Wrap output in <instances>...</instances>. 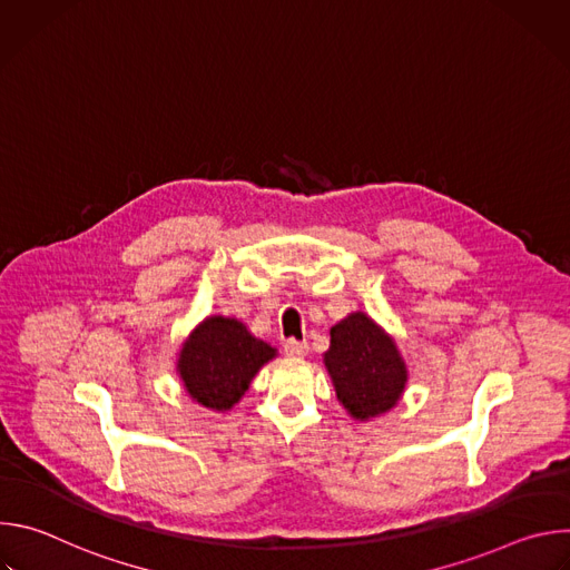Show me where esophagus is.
Here are the masks:
<instances>
[{
	"mask_svg": "<svg viewBox=\"0 0 570 570\" xmlns=\"http://www.w3.org/2000/svg\"><path fill=\"white\" fill-rule=\"evenodd\" d=\"M284 352H286V356H291V358H302V356L308 354V345H306L304 341H288V343L284 345Z\"/></svg>",
	"mask_w": 570,
	"mask_h": 570,
	"instance_id": "1",
	"label": "esophagus"
}]
</instances>
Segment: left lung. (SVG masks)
I'll return each mask as SVG.
<instances>
[{"mask_svg":"<svg viewBox=\"0 0 570 570\" xmlns=\"http://www.w3.org/2000/svg\"><path fill=\"white\" fill-rule=\"evenodd\" d=\"M324 352L336 399L356 422H372L390 413L409 383L396 341L363 311H354L332 327Z\"/></svg>","mask_w":570,"mask_h":570,"instance_id":"left-lung-1","label":"left lung"}]
</instances>
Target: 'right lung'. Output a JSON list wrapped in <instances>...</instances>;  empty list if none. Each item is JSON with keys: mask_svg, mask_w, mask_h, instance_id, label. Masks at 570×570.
Masks as SVG:
<instances>
[{"mask_svg": "<svg viewBox=\"0 0 570 570\" xmlns=\"http://www.w3.org/2000/svg\"><path fill=\"white\" fill-rule=\"evenodd\" d=\"M275 356L277 350L257 338L246 322L207 315L180 345L176 372L191 401L207 411L227 413Z\"/></svg>", "mask_w": 570, "mask_h": 570, "instance_id": "1", "label": "right lung"}]
</instances>
